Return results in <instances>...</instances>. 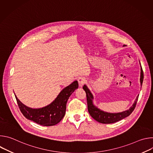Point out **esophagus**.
<instances>
[{
    "instance_id": "1",
    "label": "esophagus",
    "mask_w": 153,
    "mask_h": 153,
    "mask_svg": "<svg viewBox=\"0 0 153 153\" xmlns=\"http://www.w3.org/2000/svg\"><path fill=\"white\" fill-rule=\"evenodd\" d=\"M85 82H86V80L84 77H79L78 79V82H79V86L80 87H82L83 85V84L85 83Z\"/></svg>"
}]
</instances>
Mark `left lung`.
I'll list each match as a JSON object with an SVG mask.
<instances>
[{
	"instance_id": "8db88e82",
	"label": "left lung",
	"mask_w": 153,
	"mask_h": 153,
	"mask_svg": "<svg viewBox=\"0 0 153 153\" xmlns=\"http://www.w3.org/2000/svg\"><path fill=\"white\" fill-rule=\"evenodd\" d=\"M140 67L141 68H140V82L142 86L143 80V73L142 67ZM83 89L85 90L86 94V100H87V105H88V110L90 116L94 120H96V121L101 123L106 124V123H115L116 122H118L129 116L134 111L138 100V97H139V95H138L133 105L131 106L128 110L125 111H122L120 113H108L100 110V108H99L96 105H94L93 103V99H94L93 95L91 93L90 89L88 88V86H87L86 85H84L83 86Z\"/></svg>"
}]
</instances>
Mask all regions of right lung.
Listing matches in <instances>:
<instances>
[{
  "label": "right lung",
  "instance_id": "obj_1",
  "mask_svg": "<svg viewBox=\"0 0 153 153\" xmlns=\"http://www.w3.org/2000/svg\"><path fill=\"white\" fill-rule=\"evenodd\" d=\"M77 80L64 88L50 104L40 108H32L22 103L15 95L20 110L28 120L42 126H53L61 121L65 114L67 101L78 88Z\"/></svg>",
  "mask_w": 153,
  "mask_h": 153
}]
</instances>
